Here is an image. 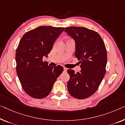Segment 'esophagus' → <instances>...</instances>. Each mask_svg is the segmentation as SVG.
I'll return each mask as SVG.
<instances>
[{"instance_id": "esophagus-1", "label": "esophagus", "mask_w": 125, "mask_h": 125, "mask_svg": "<svg viewBox=\"0 0 125 125\" xmlns=\"http://www.w3.org/2000/svg\"><path fill=\"white\" fill-rule=\"evenodd\" d=\"M63 69H64V71H65V72H66L67 70V68L66 67H63Z\"/></svg>"}]
</instances>
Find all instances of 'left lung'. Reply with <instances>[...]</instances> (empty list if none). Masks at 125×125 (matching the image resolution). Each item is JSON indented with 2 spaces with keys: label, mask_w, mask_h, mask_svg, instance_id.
Returning a JSON list of instances; mask_svg holds the SVG:
<instances>
[{
  "label": "left lung",
  "mask_w": 125,
  "mask_h": 125,
  "mask_svg": "<svg viewBox=\"0 0 125 125\" xmlns=\"http://www.w3.org/2000/svg\"><path fill=\"white\" fill-rule=\"evenodd\" d=\"M64 31L75 41V57L81 63L80 72L67 70L70 76L68 90L74 98L83 99L95 93L105 75L107 50L103 39L94 30L69 27L65 28Z\"/></svg>",
  "instance_id": "left-lung-1"
}]
</instances>
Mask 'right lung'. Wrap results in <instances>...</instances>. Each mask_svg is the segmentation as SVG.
Here are the masks:
<instances>
[{
	"label": "right lung",
	"mask_w": 125,
	"mask_h": 125,
	"mask_svg": "<svg viewBox=\"0 0 125 125\" xmlns=\"http://www.w3.org/2000/svg\"><path fill=\"white\" fill-rule=\"evenodd\" d=\"M64 28L40 26L25 33L16 52V71L22 89L31 97L42 99L51 93L62 73V66L50 67L42 57L48 56Z\"/></svg>",
	"instance_id": "add662e5"
}]
</instances>
